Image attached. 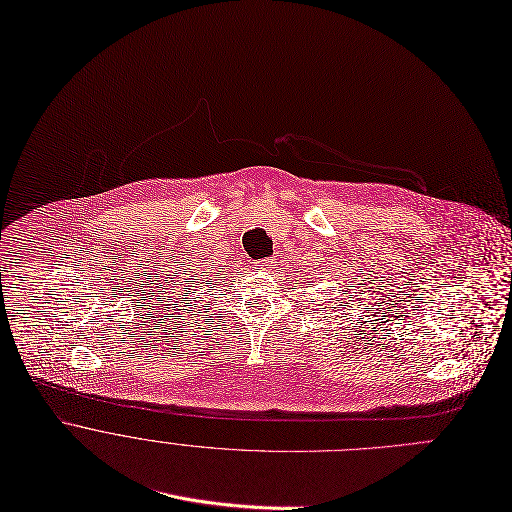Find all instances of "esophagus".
<instances>
[{"mask_svg":"<svg viewBox=\"0 0 512 512\" xmlns=\"http://www.w3.org/2000/svg\"><path fill=\"white\" fill-rule=\"evenodd\" d=\"M273 267H275V259L273 257L257 261V269H273Z\"/></svg>","mask_w":512,"mask_h":512,"instance_id":"1","label":"esophagus"}]
</instances>
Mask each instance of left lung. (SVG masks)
Here are the masks:
<instances>
[{"label": "left lung", "mask_w": 512, "mask_h": 512, "mask_svg": "<svg viewBox=\"0 0 512 512\" xmlns=\"http://www.w3.org/2000/svg\"><path fill=\"white\" fill-rule=\"evenodd\" d=\"M332 301H334V299H332ZM312 303H314V301H312ZM346 305H348V303H346ZM346 305H344V307H346ZM338 307H342V305H338Z\"/></svg>", "instance_id": "obj_1"}]
</instances>
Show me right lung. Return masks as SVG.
<instances>
[{
	"instance_id": "right-lung-1",
	"label": "right lung",
	"mask_w": 512,
	"mask_h": 512,
	"mask_svg": "<svg viewBox=\"0 0 512 512\" xmlns=\"http://www.w3.org/2000/svg\"><path fill=\"white\" fill-rule=\"evenodd\" d=\"M192 285H194V295H196L198 299H200L202 295H209V293L213 291V287H211V281H207V283H204V281H202V283H200V281L196 283V281H194Z\"/></svg>"
}]
</instances>
